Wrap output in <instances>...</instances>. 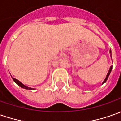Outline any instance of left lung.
I'll use <instances>...</instances> for the list:
<instances>
[{"label":"left lung","mask_w":121,"mask_h":121,"mask_svg":"<svg viewBox=\"0 0 121 121\" xmlns=\"http://www.w3.org/2000/svg\"><path fill=\"white\" fill-rule=\"evenodd\" d=\"M110 57L112 58V54H111V51H110ZM112 66H111V67H110V69H109V71H108V74H107V75H106V78H105L104 81H103V83H102V84H103V83H104L106 81V80L108 79V77H109L110 74V73H111V71H112Z\"/></svg>","instance_id":"left-lung-1"}]
</instances>
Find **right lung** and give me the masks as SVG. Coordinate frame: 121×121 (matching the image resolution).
I'll return each mask as SVG.
<instances>
[{"label": "right lung", "mask_w": 121, "mask_h": 121, "mask_svg": "<svg viewBox=\"0 0 121 121\" xmlns=\"http://www.w3.org/2000/svg\"><path fill=\"white\" fill-rule=\"evenodd\" d=\"M12 78H13V80L15 81L18 86H20L22 88H24V89H26V90H34L33 88H31V87H27V86H26L25 85H23L22 83H21L20 81H19V80H17V79H15V78H13V77H12Z\"/></svg>", "instance_id": "1"}]
</instances>
